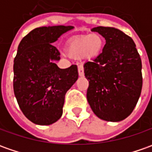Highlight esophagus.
<instances>
[{
    "instance_id": "34e87169",
    "label": "esophagus",
    "mask_w": 152,
    "mask_h": 152,
    "mask_svg": "<svg viewBox=\"0 0 152 152\" xmlns=\"http://www.w3.org/2000/svg\"><path fill=\"white\" fill-rule=\"evenodd\" d=\"M78 74L80 76H84V68L82 66H78Z\"/></svg>"
}]
</instances>
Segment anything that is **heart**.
<instances>
[{
    "label": "heart",
    "instance_id": "b5f03b06",
    "mask_svg": "<svg viewBox=\"0 0 152 152\" xmlns=\"http://www.w3.org/2000/svg\"><path fill=\"white\" fill-rule=\"evenodd\" d=\"M103 47V39L99 34H91L73 38L69 41L67 50L73 57L80 58L86 56L93 59L101 54Z\"/></svg>",
    "mask_w": 152,
    "mask_h": 152
}]
</instances>
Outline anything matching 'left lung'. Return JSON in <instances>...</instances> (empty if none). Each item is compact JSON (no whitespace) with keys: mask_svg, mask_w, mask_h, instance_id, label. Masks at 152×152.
I'll return each instance as SVG.
<instances>
[{"mask_svg":"<svg viewBox=\"0 0 152 152\" xmlns=\"http://www.w3.org/2000/svg\"><path fill=\"white\" fill-rule=\"evenodd\" d=\"M91 31L102 35L106 45L96 58L84 64L87 101L100 119L121 121L131 115L141 96V57L132 39L118 29L97 26Z\"/></svg>","mask_w":152,"mask_h":152,"instance_id":"left-lung-1","label":"left lung"}]
</instances>
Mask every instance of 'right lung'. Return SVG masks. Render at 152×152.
<instances>
[{
	"label": "right lung",
	"instance_id": "1",
	"mask_svg": "<svg viewBox=\"0 0 152 152\" xmlns=\"http://www.w3.org/2000/svg\"><path fill=\"white\" fill-rule=\"evenodd\" d=\"M72 26H42L20 42L14 60V93L20 108L31 122L46 126L62 115L65 96L78 79L76 65L61 69L60 52L52 45Z\"/></svg>",
	"mask_w": 152,
	"mask_h": 152
}]
</instances>
